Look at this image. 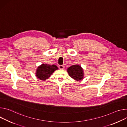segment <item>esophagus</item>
Returning a JSON list of instances; mask_svg holds the SVG:
<instances>
[{"label": "esophagus", "mask_w": 127, "mask_h": 127, "mask_svg": "<svg viewBox=\"0 0 127 127\" xmlns=\"http://www.w3.org/2000/svg\"><path fill=\"white\" fill-rule=\"evenodd\" d=\"M59 68H60V69H64V65H60L59 66Z\"/></svg>", "instance_id": "1"}]
</instances>
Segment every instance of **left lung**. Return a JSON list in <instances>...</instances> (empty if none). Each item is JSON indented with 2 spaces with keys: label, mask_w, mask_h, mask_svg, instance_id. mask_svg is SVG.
Listing matches in <instances>:
<instances>
[{
  "label": "left lung",
  "mask_w": 127,
  "mask_h": 127,
  "mask_svg": "<svg viewBox=\"0 0 127 127\" xmlns=\"http://www.w3.org/2000/svg\"><path fill=\"white\" fill-rule=\"evenodd\" d=\"M69 76L75 81H79L84 78V69L79 64L71 65L67 68Z\"/></svg>",
  "instance_id": "left-lung-1"
}]
</instances>
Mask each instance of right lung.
<instances>
[{
	"instance_id": "right-lung-1",
	"label": "right lung",
	"mask_w": 127,
	"mask_h": 127,
	"mask_svg": "<svg viewBox=\"0 0 127 127\" xmlns=\"http://www.w3.org/2000/svg\"><path fill=\"white\" fill-rule=\"evenodd\" d=\"M59 68L55 64L50 65L47 64H43L38 66L36 70V76L38 79L42 81H45L53 72Z\"/></svg>"
}]
</instances>
